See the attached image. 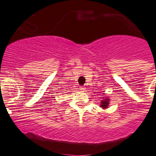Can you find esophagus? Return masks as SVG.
<instances>
[{"instance_id":"34e87169","label":"esophagus","mask_w":156,"mask_h":156,"mask_svg":"<svg viewBox=\"0 0 156 156\" xmlns=\"http://www.w3.org/2000/svg\"><path fill=\"white\" fill-rule=\"evenodd\" d=\"M80 90H82V91H83V90H85V87H84V86H81V87H80Z\"/></svg>"}]
</instances>
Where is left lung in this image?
<instances>
[{
	"label": "left lung",
	"mask_w": 156,
	"mask_h": 156,
	"mask_svg": "<svg viewBox=\"0 0 156 156\" xmlns=\"http://www.w3.org/2000/svg\"><path fill=\"white\" fill-rule=\"evenodd\" d=\"M108 103H109V101H108V99H105L104 101H101V108H108Z\"/></svg>",
	"instance_id": "obj_1"
}]
</instances>
